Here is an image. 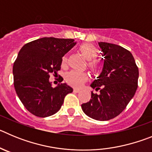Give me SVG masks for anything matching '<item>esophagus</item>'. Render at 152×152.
<instances>
[{
	"label": "esophagus",
	"mask_w": 152,
	"mask_h": 152,
	"mask_svg": "<svg viewBox=\"0 0 152 152\" xmlns=\"http://www.w3.org/2000/svg\"><path fill=\"white\" fill-rule=\"evenodd\" d=\"M73 91H74V92H75V93H78V92H80V90L78 89V88H74Z\"/></svg>",
	"instance_id": "1"
}]
</instances>
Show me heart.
I'll use <instances>...</instances> for the list:
<instances>
[{"label": "heart", "mask_w": 152, "mask_h": 152, "mask_svg": "<svg viewBox=\"0 0 152 152\" xmlns=\"http://www.w3.org/2000/svg\"><path fill=\"white\" fill-rule=\"evenodd\" d=\"M79 50L82 53L86 59L88 61V67L94 72H99L101 68L100 61L95 59L98 55V52L94 46L90 44H84L79 47ZM68 61V58L66 56L62 57L61 65L65 66ZM89 79V75L88 73L77 71H72L66 75L65 80L70 85L79 88L85 83Z\"/></svg>", "instance_id": "obj_1"}]
</instances>
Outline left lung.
<instances>
[{"label": "left lung", "instance_id": "8db88e82", "mask_svg": "<svg viewBox=\"0 0 152 152\" xmlns=\"http://www.w3.org/2000/svg\"><path fill=\"white\" fill-rule=\"evenodd\" d=\"M104 56L102 73L91 84L100 94L81 105L86 115L105 121L119 116L133 97L138 88L139 68L131 52L120 45L99 42Z\"/></svg>", "mask_w": 152, "mask_h": 152}]
</instances>
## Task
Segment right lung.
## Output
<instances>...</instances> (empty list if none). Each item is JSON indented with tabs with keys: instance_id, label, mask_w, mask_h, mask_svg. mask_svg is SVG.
<instances>
[{
	"instance_id": "1",
	"label": "right lung",
	"mask_w": 152,
	"mask_h": 152,
	"mask_svg": "<svg viewBox=\"0 0 152 152\" xmlns=\"http://www.w3.org/2000/svg\"><path fill=\"white\" fill-rule=\"evenodd\" d=\"M74 41L44 37L25 44L19 52L13 67V85L25 108L34 116L47 117L57 113L65 96L73 91L66 84L53 88L49 78L51 74L58 75L62 57L75 45Z\"/></svg>"
}]
</instances>
